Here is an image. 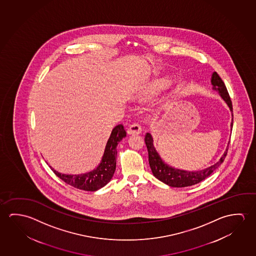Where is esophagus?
Masks as SVG:
<instances>
[{
    "instance_id": "1",
    "label": "esophagus",
    "mask_w": 256,
    "mask_h": 256,
    "mask_svg": "<svg viewBox=\"0 0 256 256\" xmlns=\"http://www.w3.org/2000/svg\"><path fill=\"white\" fill-rule=\"evenodd\" d=\"M142 132V127L138 126V124H134L132 126H129V128L127 129V134L129 135H136Z\"/></svg>"
}]
</instances>
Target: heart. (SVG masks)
I'll return each instance as SVG.
<instances>
[{"label":"heart","instance_id":"heart-1","mask_svg":"<svg viewBox=\"0 0 256 256\" xmlns=\"http://www.w3.org/2000/svg\"><path fill=\"white\" fill-rule=\"evenodd\" d=\"M170 82L166 79L156 81L145 90V95L148 97H154L162 92L166 90L170 87Z\"/></svg>","mask_w":256,"mask_h":256}]
</instances>
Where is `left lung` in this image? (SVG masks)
<instances>
[{"label":"left lung","instance_id":"1","mask_svg":"<svg viewBox=\"0 0 256 256\" xmlns=\"http://www.w3.org/2000/svg\"><path fill=\"white\" fill-rule=\"evenodd\" d=\"M211 84L212 86V89L219 94L220 96L230 108V110L232 112V122H230V130H232L233 114H232V100L228 94L226 86L224 84L222 78H220L219 74L216 72H214L212 74ZM145 143H146V148L148 151V162H150L152 174L160 182H162L170 187L174 188L193 186L195 184L201 182L204 180H206L224 162L228 151L227 148L219 161L214 164V166L206 168L204 170L190 172V170L177 169V168L170 166L169 164H167L166 162H164L162 158L160 156L158 150H156L153 136L150 132L146 134Z\"/></svg>","mask_w":256,"mask_h":256}]
</instances>
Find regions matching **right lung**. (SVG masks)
Masks as SVG:
<instances>
[{
    "mask_svg": "<svg viewBox=\"0 0 256 256\" xmlns=\"http://www.w3.org/2000/svg\"><path fill=\"white\" fill-rule=\"evenodd\" d=\"M126 132L122 124H118L111 132L110 138L106 142L102 161L94 170L82 174H64L50 168L58 178L73 187L86 191H96L105 187L113 178L116 167V146L118 143L126 138Z\"/></svg>",
    "mask_w": 256,
    "mask_h": 256,
    "instance_id": "obj_1",
    "label": "right lung"
}]
</instances>
